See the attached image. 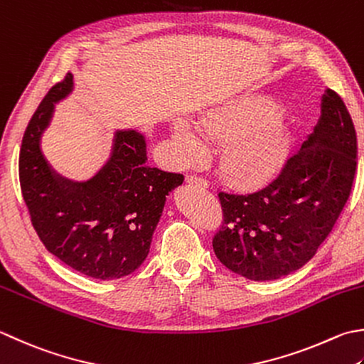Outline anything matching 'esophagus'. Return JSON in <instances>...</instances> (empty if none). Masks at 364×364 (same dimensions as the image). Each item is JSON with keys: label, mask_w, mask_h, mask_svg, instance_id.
<instances>
[{"label": "esophagus", "mask_w": 364, "mask_h": 364, "mask_svg": "<svg viewBox=\"0 0 364 364\" xmlns=\"http://www.w3.org/2000/svg\"><path fill=\"white\" fill-rule=\"evenodd\" d=\"M188 183L189 184H196V186H200V188H208V181L205 180V178L198 176V175H189L188 176Z\"/></svg>", "instance_id": "obj_1"}]
</instances>
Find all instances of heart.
Wrapping results in <instances>:
<instances>
[{"instance_id": "obj_1", "label": "heart", "mask_w": 364, "mask_h": 364, "mask_svg": "<svg viewBox=\"0 0 364 364\" xmlns=\"http://www.w3.org/2000/svg\"><path fill=\"white\" fill-rule=\"evenodd\" d=\"M173 137L189 159L202 156L206 135L223 139L219 167L240 184L268 180L282 161L287 146V126L265 99H241L215 107L198 119L173 123Z\"/></svg>"}]
</instances>
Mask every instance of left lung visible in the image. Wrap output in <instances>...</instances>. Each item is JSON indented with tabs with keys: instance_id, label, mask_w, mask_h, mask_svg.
<instances>
[{
	"instance_id": "obj_1",
	"label": "left lung",
	"mask_w": 364,
	"mask_h": 364,
	"mask_svg": "<svg viewBox=\"0 0 364 364\" xmlns=\"http://www.w3.org/2000/svg\"><path fill=\"white\" fill-rule=\"evenodd\" d=\"M357 170V134L333 90L320 99V118L279 176L246 194L219 192L224 224L216 257L251 281H273L314 257L350 194Z\"/></svg>"
}]
</instances>
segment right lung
I'll list each match as a JSON object with an SVG mask.
<instances>
[{
    "mask_svg": "<svg viewBox=\"0 0 364 364\" xmlns=\"http://www.w3.org/2000/svg\"><path fill=\"white\" fill-rule=\"evenodd\" d=\"M74 92L68 74L42 99L21 141L18 173L33 227L48 252L95 279H118L145 262L167 196L183 175L148 166L137 129L113 132L110 156L87 181L56 173L41 151L55 105Z\"/></svg>",
    "mask_w": 364,
    "mask_h": 364,
    "instance_id": "obj_1",
    "label": "right lung"
}]
</instances>
